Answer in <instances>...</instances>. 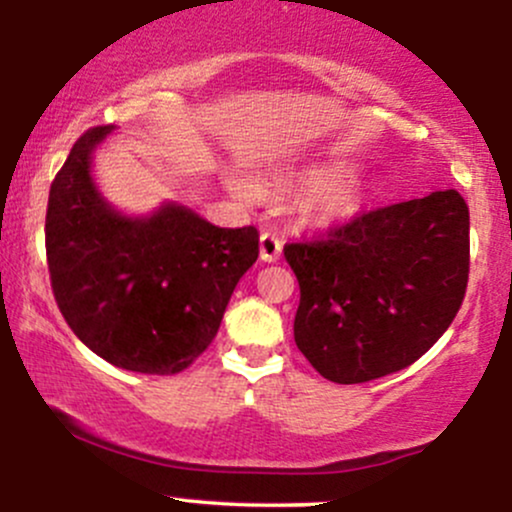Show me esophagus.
Instances as JSON below:
<instances>
[{
  "label": "esophagus",
  "instance_id": "obj_1",
  "mask_svg": "<svg viewBox=\"0 0 512 512\" xmlns=\"http://www.w3.org/2000/svg\"><path fill=\"white\" fill-rule=\"evenodd\" d=\"M281 248H284V240L276 233L264 231L260 236V257L264 262H276L281 257Z\"/></svg>",
  "mask_w": 512,
  "mask_h": 512
}]
</instances>
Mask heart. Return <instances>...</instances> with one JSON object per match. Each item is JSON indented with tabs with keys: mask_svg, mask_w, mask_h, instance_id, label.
Segmentation results:
<instances>
[{
	"mask_svg": "<svg viewBox=\"0 0 512 512\" xmlns=\"http://www.w3.org/2000/svg\"><path fill=\"white\" fill-rule=\"evenodd\" d=\"M354 166H339L332 170L330 178L322 180L315 187L313 195L308 199V216L315 223H339L351 219L363 204V187L356 180H351ZM233 190L238 197L257 199V187L245 180H233Z\"/></svg>",
	"mask_w": 512,
	"mask_h": 512,
	"instance_id": "1",
	"label": "heart"
}]
</instances>
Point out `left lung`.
Masks as SVG:
<instances>
[{"label": "left lung", "mask_w": 512, "mask_h": 512, "mask_svg": "<svg viewBox=\"0 0 512 512\" xmlns=\"http://www.w3.org/2000/svg\"><path fill=\"white\" fill-rule=\"evenodd\" d=\"M301 286L293 339L322 378L368 383L411 366L460 310L469 209L457 190L356 214L286 243Z\"/></svg>", "instance_id": "left-lung-1"}]
</instances>
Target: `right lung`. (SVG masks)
Returning a JSON list of instances; mask_svg holds the SVG:
<instances>
[{
    "label": "right lung",
    "mask_w": 512,
    "mask_h": 512,
    "mask_svg": "<svg viewBox=\"0 0 512 512\" xmlns=\"http://www.w3.org/2000/svg\"><path fill=\"white\" fill-rule=\"evenodd\" d=\"M113 127L76 139L50 187L45 250L52 293L76 337L117 368L175 375L219 332L260 255L255 226L219 228L178 204L142 219L115 211L91 178Z\"/></svg>",
    "instance_id": "1"
}]
</instances>
